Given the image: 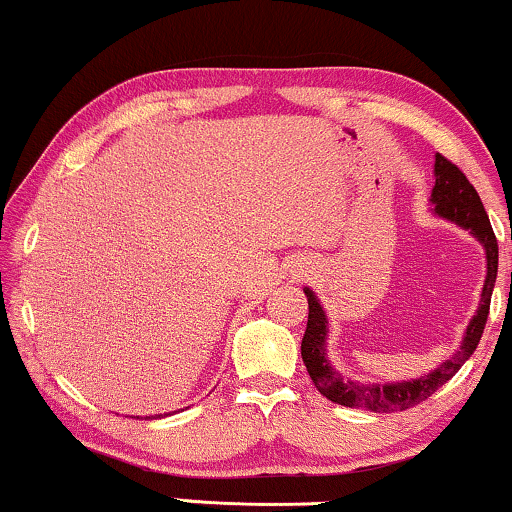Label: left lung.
<instances>
[{"mask_svg": "<svg viewBox=\"0 0 512 512\" xmlns=\"http://www.w3.org/2000/svg\"><path fill=\"white\" fill-rule=\"evenodd\" d=\"M433 177H436V186L431 191V212L438 219H445L459 226L461 230H468L475 240L482 244L487 258V275L485 284H482L480 293V305L475 310L473 319L468 321L464 338L457 352L450 359L440 363L438 368L429 370L422 377L415 380H401V382H387V384H363L354 382L349 377H342L338 370L331 366L326 352V340H328V319L324 307H321L319 298L314 296L312 289L305 286L307 296V328L300 342V356L310 373L314 387L324 394L328 401L345 405V408H363L370 412H396V410H408L412 405L422 403L429 398L433 391L443 387L450 377L457 375V370L471 359V354L478 347L485 331L487 314H489V300H492L494 282H496V270H499V244H496L492 223L482 207V200L471 181L466 179V174L459 170L457 165H452L450 160L436 153V163H433Z\"/></svg>", "mask_w": 512, "mask_h": 512, "instance_id": "left-lung-1", "label": "left lung"}]
</instances>
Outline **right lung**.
<instances>
[{
  "instance_id": "obj_1",
  "label": "right lung",
  "mask_w": 512,
  "mask_h": 512,
  "mask_svg": "<svg viewBox=\"0 0 512 512\" xmlns=\"http://www.w3.org/2000/svg\"><path fill=\"white\" fill-rule=\"evenodd\" d=\"M158 417H160V415H158Z\"/></svg>"
}]
</instances>
